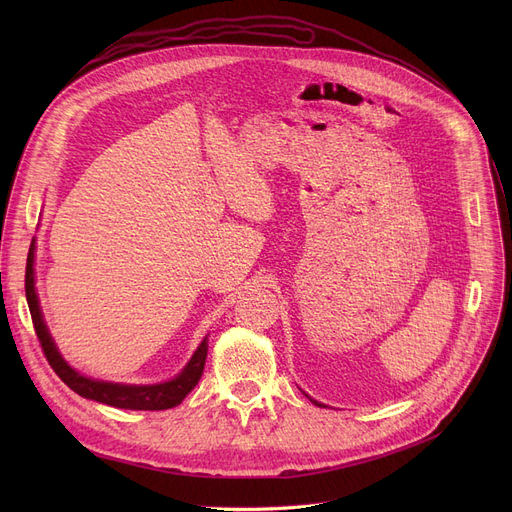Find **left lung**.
<instances>
[{
    "instance_id": "8db88e82",
    "label": "left lung",
    "mask_w": 512,
    "mask_h": 512,
    "mask_svg": "<svg viewBox=\"0 0 512 512\" xmlns=\"http://www.w3.org/2000/svg\"><path fill=\"white\" fill-rule=\"evenodd\" d=\"M313 402H315V400H313ZM315 405H317V407H321V405H319V402H315Z\"/></svg>"
}]
</instances>
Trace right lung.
I'll return each mask as SVG.
<instances>
[{"instance_id":"right-lung-1","label":"right lung","mask_w":512,"mask_h":512,"mask_svg":"<svg viewBox=\"0 0 512 512\" xmlns=\"http://www.w3.org/2000/svg\"><path fill=\"white\" fill-rule=\"evenodd\" d=\"M33 259H35V240L31 242L29 257H26V276H24V290H26V301H29L31 317H33V326L37 332V338L41 342L43 355L51 369L58 373V378L76 394L83 398H91L97 402H103V405H110L116 409H132V411H164L172 409L184 400V396L191 392L205 367L207 359V342L203 340L201 346L197 348V353L193 359L188 361V365L182 369L178 378L164 382V384H155V386H124V384H112V382H97L91 378H85L78 371H74L58 353L56 344H53L47 326L43 324V315L39 309L37 301V292H35V272H33Z\"/></svg>"}]
</instances>
